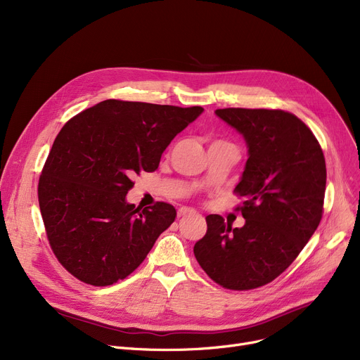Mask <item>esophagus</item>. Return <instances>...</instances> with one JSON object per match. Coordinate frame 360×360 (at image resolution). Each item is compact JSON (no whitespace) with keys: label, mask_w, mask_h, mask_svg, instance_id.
<instances>
[{"label":"esophagus","mask_w":360,"mask_h":360,"mask_svg":"<svg viewBox=\"0 0 360 360\" xmlns=\"http://www.w3.org/2000/svg\"><path fill=\"white\" fill-rule=\"evenodd\" d=\"M198 213L193 209H188V207H181L178 210V217H184V216H197Z\"/></svg>","instance_id":"obj_1"}]
</instances>
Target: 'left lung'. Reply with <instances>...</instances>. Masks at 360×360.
<instances>
[{
  "label": "left lung",
  "mask_w": 360,
  "mask_h": 360,
  "mask_svg": "<svg viewBox=\"0 0 360 360\" xmlns=\"http://www.w3.org/2000/svg\"><path fill=\"white\" fill-rule=\"evenodd\" d=\"M216 115L243 136L248 160L235 191L245 219L232 229L219 214L205 217L207 233L194 255L217 285L250 290L285 271L323 217L327 169L312 131L280 109H217Z\"/></svg>",
  "instance_id": "8db88e82"
}]
</instances>
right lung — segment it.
I'll return each instance as SVG.
<instances>
[{
    "instance_id": "right-lung-1",
    "label": "right lung",
    "mask_w": 360,
    "mask_h": 360,
    "mask_svg": "<svg viewBox=\"0 0 360 360\" xmlns=\"http://www.w3.org/2000/svg\"><path fill=\"white\" fill-rule=\"evenodd\" d=\"M202 110L108 99L63 127L37 197L51 248L68 273L109 286L144 261L176 210L167 202L143 210L127 202L132 178L155 172L170 141Z\"/></svg>"
}]
</instances>
